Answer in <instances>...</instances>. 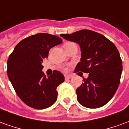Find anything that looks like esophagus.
Wrapping results in <instances>:
<instances>
[{"instance_id": "esophagus-1", "label": "esophagus", "mask_w": 129, "mask_h": 129, "mask_svg": "<svg viewBox=\"0 0 129 129\" xmlns=\"http://www.w3.org/2000/svg\"><path fill=\"white\" fill-rule=\"evenodd\" d=\"M64 77H65V78H66V79H70V78H72V76H71V75H65Z\"/></svg>"}]
</instances>
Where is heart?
<instances>
[{
  "label": "heart",
  "mask_w": 129,
  "mask_h": 129,
  "mask_svg": "<svg viewBox=\"0 0 129 129\" xmlns=\"http://www.w3.org/2000/svg\"><path fill=\"white\" fill-rule=\"evenodd\" d=\"M72 43H71V42H68V43H65L64 45H63V46H64V48H66V47H67V46H68V45H70V44H72ZM62 70H66V68H62Z\"/></svg>",
  "instance_id": "obj_1"
}]
</instances>
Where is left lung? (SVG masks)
<instances>
[{"label": "left lung", "mask_w": 129, "mask_h": 129, "mask_svg": "<svg viewBox=\"0 0 129 129\" xmlns=\"http://www.w3.org/2000/svg\"><path fill=\"white\" fill-rule=\"evenodd\" d=\"M61 37L80 45L81 61L75 72L88 73V77L84 79L76 90L79 104L89 108L106 104L117 90L122 72V59L116 46L104 35L89 29Z\"/></svg>", "instance_id": "1"}]
</instances>
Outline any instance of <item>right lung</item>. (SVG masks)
<instances>
[{"label": "right lung", "mask_w": 129, "mask_h": 129, "mask_svg": "<svg viewBox=\"0 0 129 129\" xmlns=\"http://www.w3.org/2000/svg\"><path fill=\"white\" fill-rule=\"evenodd\" d=\"M60 37L39 33L18 43L7 60V75L16 94L26 105L35 109L48 108L57 99L56 88L64 81L59 71L46 77L42 69L50 49L61 43Z\"/></svg>", "instance_id": "add662e5"}]
</instances>
